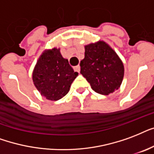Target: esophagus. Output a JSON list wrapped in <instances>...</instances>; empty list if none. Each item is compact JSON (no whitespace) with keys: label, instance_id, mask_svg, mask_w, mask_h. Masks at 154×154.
Instances as JSON below:
<instances>
[{"label":"esophagus","instance_id":"34e87169","mask_svg":"<svg viewBox=\"0 0 154 154\" xmlns=\"http://www.w3.org/2000/svg\"><path fill=\"white\" fill-rule=\"evenodd\" d=\"M74 70H75V71H77V72L79 73V71H80V66L78 65V66H74Z\"/></svg>","mask_w":154,"mask_h":154}]
</instances>
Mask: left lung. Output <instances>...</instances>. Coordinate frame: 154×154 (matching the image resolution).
Wrapping results in <instances>:
<instances>
[{
    "label": "left lung",
    "instance_id": "8db88e82",
    "mask_svg": "<svg viewBox=\"0 0 154 154\" xmlns=\"http://www.w3.org/2000/svg\"><path fill=\"white\" fill-rule=\"evenodd\" d=\"M80 73L96 92L109 95L120 88L124 65L115 51L104 42L85 46V57L80 62Z\"/></svg>",
    "mask_w": 154,
    "mask_h": 154
}]
</instances>
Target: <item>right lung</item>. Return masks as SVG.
I'll return each mask as SVG.
<instances>
[{
	"mask_svg": "<svg viewBox=\"0 0 154 154\" xmlns=\"http://www.w3.org/2000/svg\"><path fill=\"white\" fill-rule=\"evenodd\" d=\"M78 75L63 58L59 49L43 52L34 67L33 81L42 96L50 100H58L68 93L74 79Z\"/></svg>",
	"mask_w": 154,
	"mask_h": 154,
	"instance_id": "obj_1",
	"label": "right lung"
}]
</instances>
